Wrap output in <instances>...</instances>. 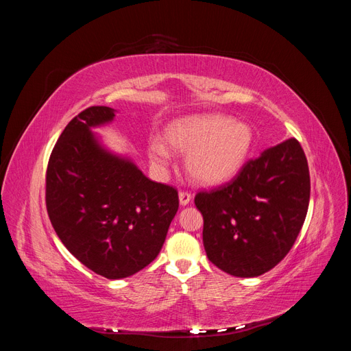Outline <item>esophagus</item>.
Instances as JSON below:
<instances>
[{
    "label": "esophagus",
    "instance_id": "obj_1",
    "mask_svg": "<svg viewBox=\"0 0 351 351\" xmlns=\"http://www.w3.org/2000/svg\"><path fill=\"white\" fill-rule=\"evenodd\" d=\"M178 197H180V204H182V205L184 206V205L189 204L190 200H192V193L187 192V190H180Z\"/></svg>",
    "mask_w": 351,
    "mask_h": 351
}]
</instances>
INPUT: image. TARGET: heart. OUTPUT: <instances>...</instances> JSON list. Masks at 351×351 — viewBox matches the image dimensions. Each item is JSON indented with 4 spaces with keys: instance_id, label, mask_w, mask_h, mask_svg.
I'll list each match as a JSON object with an SVG mask.
<instances>
[{
    "instance_id": "heart-1",
    "label": "heart",
    "mask_w": 351,
    "mask_h": 351,
    "mask_svg": "<svg viewBox=\"0 0 351 351\" xmlns=\"http://www.w3.org/2000/svg\"><path fill=\"white\" fill-rule=\"evenodd\" d=\"M165 139L176 151L187 154V168L199 183L227 182L246 162L253 145L250 125L222 114L190 115L169 124ZM149 155L156 164H167V145L152 139Z\"/></svg>"
}]
</instances>
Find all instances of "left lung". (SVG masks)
Segmentation results:
<instances>
[{"label":"left lung","instance_id":"obj_1","mask_svg":"<svg viewBox=\"0 0 351 351\" xmlns=\"http://www.w3.org/2000/svg\"><path fill=\"white\" fill-rule=\"evenodd\" d=\"M309 199V167L294 137L249 159L228 183L195 196L209 261L241 278L268 272L293 247Z\"/></svg>","mask_w":351,"mask_h":351}]
</instances>
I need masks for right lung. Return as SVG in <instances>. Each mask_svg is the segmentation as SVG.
Returning <instances> with one entry per match:
<instances>
[{"label": "right lung", "mask_w": 351, "mask_h": 351, "mask_svg": "<svg viewBox=\"0 0 351 351\" xmlns=\"http://www.w3.org/2000/svg\"><path fill=\"white\" fill-rule=\"evenodd\" d=\"M112 119V108L89 107L66 125L48 161L45 202L51 224L73 256L117 280L158 256L178 209V192L102 149L90 127Z\"/></svg>", "instance_id": "obj_1"}]
</instances>
